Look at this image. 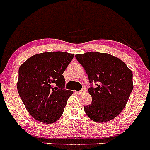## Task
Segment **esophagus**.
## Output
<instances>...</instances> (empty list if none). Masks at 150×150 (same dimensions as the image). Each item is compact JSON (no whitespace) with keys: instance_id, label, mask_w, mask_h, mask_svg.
Returning a JSON list of instances; mask_svg holds the SVG:
<instances>
[{"instance_id":"1","label":"esophagus","mask_w":150,"mask_h":150,"mask_svg":"<svg viewBox=\"0 0 150 150\" xmlns=\"http://www.w3.org/2000/svg\"><path fill=\"white\" fill-rule=\"evenodd\" d=\"M85 92H86V89H85V88H83V89H82L81 90H80V91L78 92V94H82V93H84Z\"/></svg>"}]
</instances>
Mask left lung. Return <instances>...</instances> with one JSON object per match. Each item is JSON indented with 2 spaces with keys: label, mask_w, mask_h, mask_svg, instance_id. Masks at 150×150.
I'll use <instances>...</instances> for the list:
<instances>
[{
  "label": "left lung",
  "mask_w": 150,
  "mask_h": 150,
  "mask_svg": "<svg viewBox=\"0 0 150 150\" xmlns=\"http://www.w3.org/2000/svg\"><path fill=\"white\" fill-rule=\"evenodd\" d=\"M75 57L90 83L92 103L84 107L86 115L97 122L114 119L124 109L132 93V72L124 62L108 53L85 52Z\"/></svg>",
  "instance_id": "8db88e82"
}]
</instances>
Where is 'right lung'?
<instances>
[{
	"label": "right lung",
	"instance_id": "obj_1",
	"mask_svg": "<svg viewBox=\"0 0 150 150\" xmlns=\"http://www.w3.org/2000/svg\"><path fill=\"white\" fill-rule=\"evenodd\" d=\"M73 54L50 52L37 54L20 67L17 88L30 115L50 124L61 117L71 90L65 89L64 71Z\"/></svg>",
	"mask_w": 150,
	"mask_h": 150
}]
</instances>
